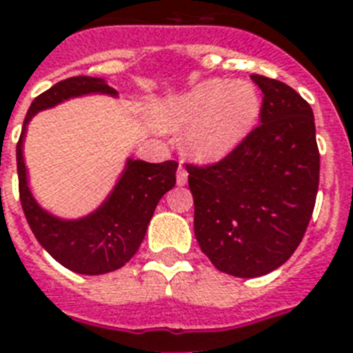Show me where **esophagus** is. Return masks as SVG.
<instances>
[{"mask_svg":"<svg viewBox=\"0 0 353 353\" xmlns=\"http://www.w3.org/2000/svg\"><path fill=\"white\" fill-rule=\"evenodd\" d=\"M176 179H177V185H187V179H188V172L187 168L183 165H179V168H177V174H176Z\"/></svg>","mask_w":353,"mask_h":353,"instance_id":"esophagus-1","label":"esophagus"}]
</instances>
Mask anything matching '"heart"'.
Here are the masks:
<instances>
[{
  "label": "heart",
  "instance_id": "obj_1",
  "mask_svg": "<svg viewBox=\"0 0 353 353\" xmlns=\"http://www.w3.org/2000/svg\"><path fill=\"white\" fill-rule=\"evenodd\" d=\"M260 99L247 80H205L163 110L168 126L187 128L185 146L199 159H220L249 135Z\"/></svg>",
  "mask_w": 353,
  "mask_h": 353
}]
</instances>
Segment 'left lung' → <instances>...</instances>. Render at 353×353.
<instances>
[{
	"instance_id": "obj_1",
	"label": "left lung",
	"mask_w": 353,
	"mask_h": 353,
	"mask_svg": "<svg viewBox=\"0 0 353 353\" xmlns=\"http://www.w3.org/2000/svg\"><path fill=\"white\" fill-rule=\"evenodd\" d=\"M251 79L263 93L260 126L220 163L187 165L196 240L216 269L240 279L271 273L295 252L321 170L312 106L284 82Z\"/></svg>"
}]
</instances>
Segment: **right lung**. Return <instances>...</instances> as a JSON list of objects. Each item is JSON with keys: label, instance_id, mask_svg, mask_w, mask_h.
Masks as SVG:
<instances>
[{"label": "right lung", "instance_id": "1", "mask_svg": "<svg viewBox=\"0 0 353 353\" xmlns=\"http://www.w3.org/2000/svg\"><path fill=\"white\" fill-rule=\"evenodd\" d=\"M102 95L119 99L104 79L73 77L36 97L30 104L16 146L19 199L30 231L40 245L63 268L79 274H106L121 269L137 252L159 199L176 185L177 163H146L126 157L106 198L80 218H62L43 209L29 185L23 143L30 119L71 99Z\"/></svg>", "mask_w": 353, "mask_h": 353}]
</instances>
